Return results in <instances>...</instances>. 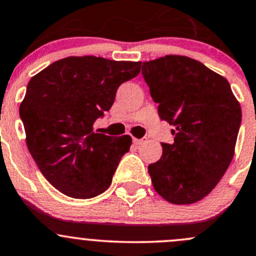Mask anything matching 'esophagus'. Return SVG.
Returning a JSON list of instances; mask_svg holds the SVG:
<instances>
[{
    "label": "esophagus",
    "instance_id": "obj_1",
    "mask_svg": "<svg viewBox=\"0 0 256 256\" xmlns=\"http://www.w3.org/2000/svg\"><path fill=\"white\" fill-rule=\"evenodd\" d=\"M145 142H146V139H134L132 140V142L136 145V146H139V145H142Z\"/></svg>",
    "mask_w": 256,
    "mask_h": 256
}]
</instances>
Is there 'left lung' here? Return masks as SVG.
Instances as JSON below:
<instances>
[{
	"label": "left lung",
	"mask_w": 256,
	"mask_h": 256,
	"mask_svg": "<svg viewBox=\"0 0 256 256\" xmlns=\"http://www.w3.org/2000/svg\"><path fill=\"white\" fill-rule=\"evenodd\" d=\"M142 76L162 120L173 126V144L148 170L166 200L190 204L206 197L235 152L241 107L225 77L183 56L142 64Z\"/></svg>",
	"instance_id": "8db88e82"
}]
</instances>
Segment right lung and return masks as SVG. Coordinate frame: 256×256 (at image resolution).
<instances>
[{"label":"right lung","instance_id":"right-lung-1","mask_svg":"<svg viewBox=\"0 0 256 256\" xmlns=\"http://www.w3.org/2000/svg\"><path fill=\"white\" fill-rule=\"evenodd\" d=\"M142 62L68 56L28 82L20 117L31 156L48 182L72 198L110 187L131 136H107L93 124L111 108L117 88L140 73Z\"/></svg>","mask_w":256,"mask_h":256}]
</instances>
